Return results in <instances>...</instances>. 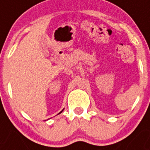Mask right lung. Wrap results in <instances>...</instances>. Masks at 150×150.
<instances>
[{
  "mask_svg": "<svg viewBox=\"0 0 150 150\" xmlns=\"http://www.w3.org/2000/svg\"><path fill=\"white\" fill-rule=\"evenodd\" d=\"M63 110H64V109H63V110H62V111H61V112H59V114H60V113H62V111H63ZM59 114H58V115H59Z\"/></svg>",
  "mask_w": 150,
  "mask_h": 150,
  "instance_id": "add662e5",
  "label": "right lung"
}]
</instances>
